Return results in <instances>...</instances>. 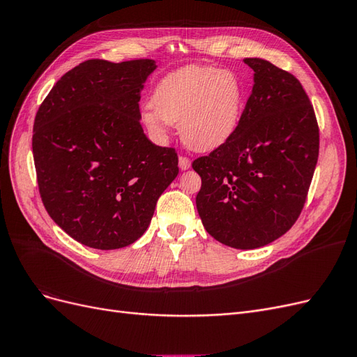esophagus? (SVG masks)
Returning a JSON list of instances; mask_svg holds the SVG:
<instances>
[{
    "mask_svg": "<svg viewBox=\"0 0 357 357\" xmlns=\"http://www.w3.org/2000/svg\"><path fill=\"white\" fill-rule=\"evenodd\" d=\"M178 167H180L181 171L189 169V168H190V160H189V158L180 156V158H178Z\"/></svg>",
    "mask_w": 357,
    "mask_h": 357,
    "instance_id": "1",
    "label": "esophagus"
}]
</instances>
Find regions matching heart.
Segmentation results:
<instances>
[{"label": "heart", "instance_id": "b5f03b06", "mask_svg": "<svg viewBox=\"0 0 357 357\" xmlns=\"http://www.w3.org/2000/svg\"><path fill=\"white\" fill-rule=\"evenodd\" d=\"M152 109L142 113L150 132L162 137L178 125L181 142L193 152L222 147L238 129L247 104L245 84L231 70L189 66L167 74L155 86Z\"/></svg>", "mask_w": 357, "mask_h": 357}]
</instances>
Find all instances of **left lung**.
<instances>
[{
    "mask_svg": "<svg viewBox=\"0 0 357 357\" xmlns=\"http://www.w3.org/2000/svg\"><path fill=\"white\" fill-rule=\"evenodd\" d=\"M241 123L208 156L193 160L201 180L197 208L219 243L250 250L275 241L296 222L319 158V126L299 80L261 58Z\"/></svg>",
    "mask_w": 357,
    "mask_h": 357,
    "instance_id": "1",
    "label": "left lung"
}]
</instances>
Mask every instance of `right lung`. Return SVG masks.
<instances>
[{
  "label": "right lung",
  "instance_id": "right-lung-1",
  "mask_svg": "<svg viewBox=\"0 0 357 357\" xmlns=\"http://www.w3.org/2000/svg\"><path fill=\"white\" fill-rule=\"evenodd\" d=\"M153 59H89L53 86L36 116L32 153L43 204L71 238L98 250L137 241L178 174L174 149L139 125Z\"/></svg>",
  "mask_w": 357,
  "mask_h": 357
}]
</instances>
